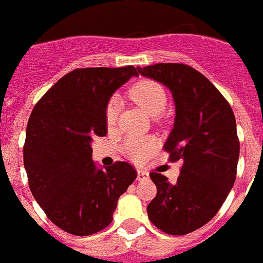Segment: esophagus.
I'll list each match as a JSON object with an SVG mask.
<instances>
[{"label": "esophagus", "instance_id": "esophagus-1", "mask_svg": "<svg viewBox=\"0 0 263 263\" xmlns=\"http://www.w3.org/2000/svg\"><path fill=\"white\" fill-rule=\"evenodd\" d=\"M148 178V173L146 170H142V168H139L138 170V180L139 181H144Z\"/></svg>", "mask_w": 263, "mask_h": 263}]
</instances>
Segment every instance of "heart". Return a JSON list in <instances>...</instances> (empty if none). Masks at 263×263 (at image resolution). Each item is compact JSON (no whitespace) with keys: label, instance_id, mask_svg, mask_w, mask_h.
Masks as SVG:
<instances>
[{"label":"heart","instance_id":"1","mask_svg":"<svg viewBox=\"0 0 263 263\" xmlns=\"http://www.w3.org/2000/svg\"><path fill=\"white\" fill-rule=\"evenodd\" d=\"M129 97L150 116H159L166 108L167 95L161 83L144 80L129 89ZM119 113V100L112 97L106 104L105 121L108 127L116 124ZM158 140L154 136H128L123 143V151L131 161L143 162L158 148Z\"/></svg>","mask_w":263,"mask_h":263}]
</instances>
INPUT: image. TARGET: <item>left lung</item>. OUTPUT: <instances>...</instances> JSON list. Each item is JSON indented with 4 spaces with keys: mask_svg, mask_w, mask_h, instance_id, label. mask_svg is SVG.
Wrapping results in <instances>:
<instances>
[{
    "mask_svg": "<svg viewBox=\"0 0 263 263\" xmlns=\"http://www.w3.org/2000/svg\"><path fill=\"white\" fill-rule=\"evenodd\" d=\"M139 74L170 89L176 119L165 151L183 161L178 180L153 172L157 196L147 206L151 223L168 235H186L208 223L236 178L239 139L231 105L208 78L183 63L138 67Z\"/></svg>",
    "mask_w": 263,
    "mask_h": 263,
    "instance_id": "8db88e82",
    "label": "left lung"
}]
</instances>
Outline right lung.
Instances as JSON below:
<instances>
[{"instance_id": "1", "label": "right lung", "mask_w": 263, "mask_h": 263, "mask_svg": "<svg viewBox=\"0 0 263 263\" xmlns=\"http://www.w3.org/2000/svg\"><path fill=\"white\" fill-rule=\"evenodd\" d=\"M134 76V66L72 70L28 120L23 154L29 189L47 217L72 235L108 227L117 200L138 176L127 162L98 168L91 161L93 139L106 135V104Z\"/></svg>"}]
</instances>
